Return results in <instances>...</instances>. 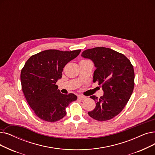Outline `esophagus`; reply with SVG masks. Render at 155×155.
<instances>
[{
  "instance_id": "34e87169",
  "label": "esophagus",
  "mask_w": 155,
  "mask_h": 155,
  "mask_svg": "<svg viewBox=\"0 0 155 155\" xmlns=\"http://www.w3.org/2000/svg\"><path fill=\"white\" fill-rule=\"evenodd\" d=\"M78 98L79 99L84 100L85 99H86V97H85V96H78Z\"/></svg>"
}]
</instances>
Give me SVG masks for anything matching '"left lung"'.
I'll use <instances>...</instances> for the list:
<instances>
[{
	"label": "left lung",
	"mask_w": 155,
	"mask_h": 155,
	"mask_svg": "<svg viewBox=\"0 0 155 155\" xmlns=\"http://www.w3.org/2000/svg\"><path fill=\"white\" fill-rule=\"evenodd\" d=\"M81 56L93 62L96 68L93 81H97L104 92L99 99L91 96L96 105L89 115L97 121L109 120L122 111L132 95L135 77L133 66L122 54L103 47L85 50Z\"/></svg>",
	"instance_id": "1"
}]
</instances>
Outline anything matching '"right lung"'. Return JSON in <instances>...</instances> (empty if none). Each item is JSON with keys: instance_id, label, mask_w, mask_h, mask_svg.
I'll return each instance as SVG.
<instances>
[{"instance_id": "add662e5", "label": "right lung", "mask_w": 155, "mask_h": 155, "mask_svg": "<svg viewBox=\"0 0 155 155\" xmlns=\"http://www.w3.org/2000/svg\"><path fill=\"white\" fill-rule=\"evenodd\" d=\"M81 50L49 49L31 56L21 72L22 90L35 115L46 122H54L65 117L66 107L77 100L74 94H63L56 85L62 77L65 65L77 58Z\"/></svg>"}]
</instances>
